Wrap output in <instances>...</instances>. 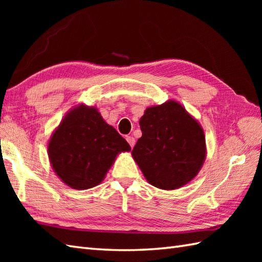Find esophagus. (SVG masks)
<instances>
[{"label": "esophagus", "mask_w": 262, "mask_h": 262, "mask_svg": "<svg viewBox=\"0 0 262 262\" xmlns=\"http://www.w3.org/2000/svg\"><path fill=\"white\" fill-rule=\"evenodd\" d=\"M126 140H127L128 144H129L132 148L134 147V145H135V138L134 137H133V136H126Z\"/></svg>", "instance_id": "1"}]
</instances>
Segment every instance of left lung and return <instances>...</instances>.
Returning a JSON list of instances; mask_svg holds the SVG:
<instances>
[{"instance_id":"left-lung-1","label":"left lung","mask_w":262,"mask_h":262,"mask_svg":"<svg viewBox=\"0 0 262 262\" xmlns=\"http://www.w3.org/2000/svg\"><path fill=\"white\" fill-rule=\"evenodd\" d=\"M140 126L132 155L152 186L174 190L198 174L206 159L204 129L181 103L169 100L146 108Z\"/></svg>"}]
</instances>
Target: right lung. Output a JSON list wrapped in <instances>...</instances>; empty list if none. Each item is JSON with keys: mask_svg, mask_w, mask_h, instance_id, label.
<instances>
[{"mask_svg": "<svg viewBox=\"0 0 262 262\" xmlns=\"http://www.w3.org/2000/svg\"><path fill=\"white\" fill-rule=\"evenodd\" d=\"M48 158L65 185L84 190L98 186L117 155L130 146L96 107L76 104L65 115L48 142Z\"/></svg>", "mask_w": 262, "mask_h": 262, "instance_id": "obj_1", "label": "right lung"}]
</instances>
